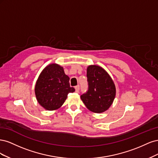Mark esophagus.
<instances>
[{"mask_svg": "<svg viewBox=\"0 0 158 158\" xmlns=\"http://www.w3.org/2000/svg\"><path fill=\"white\" fill-rule=\"evenodd\" d=\"M75 92L76 93H79V92H80V86H79V85H77V86L75 87Z\"/></svg>", "mask_w": 158, "mask_h": 158, "instance_id": "1", "label": "esophagus"}]
</instances>
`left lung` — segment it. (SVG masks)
<instances>
[{"mask_svg":"<svg viewBox=\"0 0 158 158\" xmlns=\"http://www.w3.org/2000/svg\"><path fill=\"white\" fill-rule=\"evenodd\" d=\"M88 89L81 99L89 111L100 113L111 106L115 98L116 88L111 76L101 66L90 65L87 68Z\"/></svg>","mask_w":158,"mask_h":158,"instance_id":"8db88e82","label":"left lung"}]
</instances>
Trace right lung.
<instances>
[{
  "instance_id": "right-lung-1",
  "label": "right lung",
  "mask_w": 158,
  "mask_h": 158,
  "mask_svg": "<svg viewBox=\"0 0 158 158\" xmlns=\"http://www.w3.org/2000/svg\"><path fill=\"white\" fill-rule=\"evenodd\" d=\"M69 77L63 67L57 64H50L42 70L35 86L36 99L41 106L48 111L60 108L69 93L75 91L70 87Z\"/></svg>"
}]
</instances>
